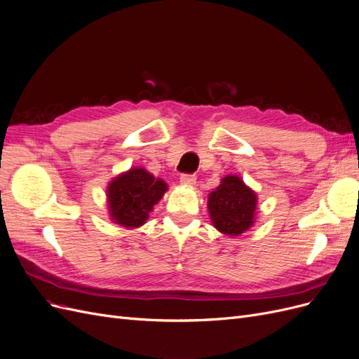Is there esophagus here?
Listing matches in <instances>:
<instances>
[{
    "label": "esophagus",
    "mask_w": 359,
    "mask_h": 359,
    "mask_svg": "<svg viewBox=\"0 0 359 359\" xmlns=\"http://www.w3.org/2000/svg\"><path fill=\"white\" fill-rule=\"evenodd\" d=\"M180 183L187 184V187H195L196 177H195L194 175H182V177H180Z\"/></svg>",
    "instance_id": "esophagus-1"
}]
</instances>
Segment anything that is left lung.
I'll return each instance as SVG.
<instances>
[{"mask_svg":"<svg viewBox=\"0 0 359 359\" xmlns=\"http://www.w3.org/2000/svg\"><path fill=\"white\" fill-rule=\"evenodd\" d=\"M213 226L228 237L246 233L257 221L258 195L236 175H228L207 196Z\"/></svg>","mask_w":359,"mask_h":359,"instance_id":"obj_1","label":"left lung"}]
</instances>
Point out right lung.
<instances>
[{
    "mask_svg": "<svg viewBox=\"0 0 359 359\" xmlns=\"http://www.w3.org/2000/svg\"><path fill=\"white\" fill-rule=\"evenodd\" d=\"M167 191L163 179L142 167L121 172L109 182L106 191L111 222L128 229L140 228Z\"/></svg>",
    "mask_w": 359,
    "mask_h": 359,
    "instance_id": "add662e5",
    "label": "right lung"
}]
</instances>
